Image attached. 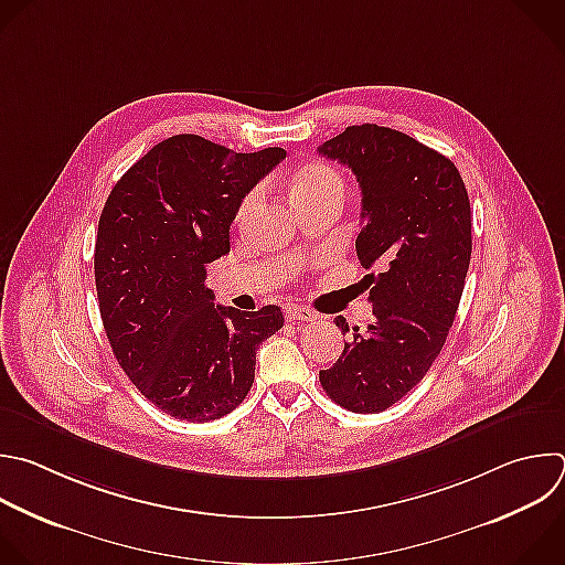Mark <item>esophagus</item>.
<instances>
[{"label": "esophagus", "instance_id": "esophagus-1", "mask_svg": "<svg viewBox=\"0 0 565 565\" xmlns=\"http://www.w3.org/2000/svg\"><path fill=\"white\" fill-rule=\"evenodd\" d=\"M284 315L288 321H317V312H312L306 306H297V303H288L284 308Z\"/></svg>", "mask_w": 565, "mask_h": 565}]
</instances>
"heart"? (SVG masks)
<instances>
[{
  "mask_svg": "<svg viewBox=\"0 0 565 565\" xmlns=\"http://www.w3.org/2000/svg\"><path fill=\"white\" fill-rule=\"evenodd\" d=\"M330 185H341V179L334 170H330L328 166L323 163H308L303 166L301 170L295 172L292 177V185H290V193H292V200H299V198H306L310 193H317V191H323V188H330ZM257 198L259 193L257 191H250L242 204H239V217H244L255 204H257Z\"/></svg>",
  "mask_w": 565,
  "mask_h": 565,
  "instance_id": "heart-1",
  "label": "heart"
}]
</instances>
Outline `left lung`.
<instances>
[{"label":"left lung","mask_w":565,"mask_h":565,"mask_svg":"<svg viewBox=\"0 0 565 565\" xmlns=\"http://www.w3.org/2000/svg\"><path fill=\"white\" fill-rule=\"evenodd\" d=\"M361 188L356 257L370 275L372 323L352 328L328 397L352 413H382L408 395L439 356L455 321L472 253L470 200L457 166L406 132L361 124L323 141ZM334 323L348 332V321Z\"/></svg>","instance_id":"obj_1"}]
</instances>
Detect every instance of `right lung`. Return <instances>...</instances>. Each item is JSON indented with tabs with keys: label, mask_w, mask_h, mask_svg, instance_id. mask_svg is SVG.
<instances>
[{
	"label": "right lung",
	"mask_w": 565,
	"mask_h": 565,
	"mask_svg": "<svg viewBox=\"0 0 565 565\" xmlns=\"http://www.w3.org/2000/svg\"><path fill=\"white\" fill-rule=\"evenodd\" d=\"M284 148L235 152L200 135L152 146L115 183L99 217L95 286L113 354L137 391L181 422L235 411L257 348L284 326L277 306L215 308L206 266L231 253L242 200Z\"/></svg>",
	"instance_id": "right-lung-1"
}]
</instances>
